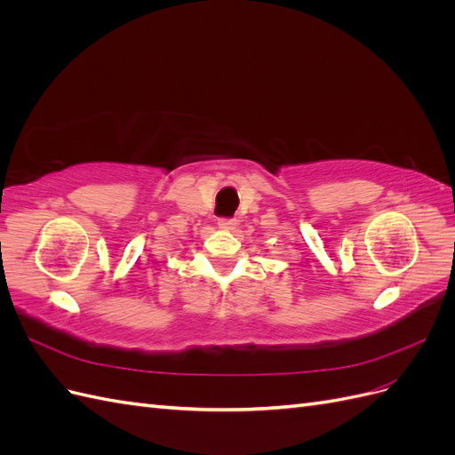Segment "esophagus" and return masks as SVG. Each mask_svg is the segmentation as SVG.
Returning <instances> with one entry per match:
<instances>
[{"label": "esophagus", "mask_w": 455, "mask_h": 455, "mask_svg": "<svg viewBox=\"0 0 455 455\" xmlns=\"http://www.w3.org/2000/svg\"><path fill=\"white\" fill-rule=\"evenodd\" d=\"M218 228L224 231H233L237 228V220L235 218H220L218 220Z\"/></svg>", "instance_id": "34e87169"}]
</instances>
